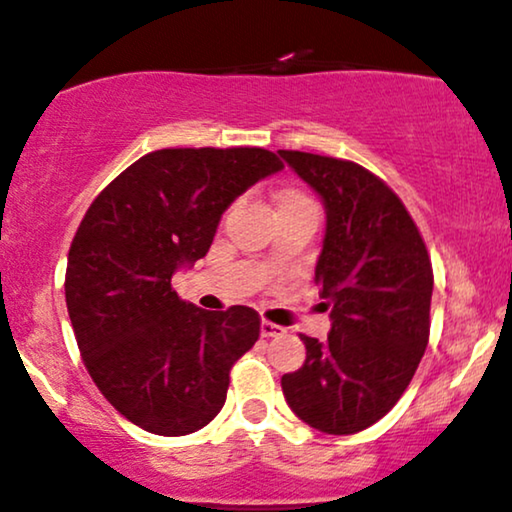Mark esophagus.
<instances>
[{"label":"esophagus","mask_w":512,"mask_h":512,"mask_svg":"<svg viewBox=\"0 0 512 512\" xmlns=\"http://www.w3.org/2000/svg\"><path fill=\"white\" fill-rule=\"evenodd\" d=\"M260 332H262V337H281V334H284V327L274 325V322H267V320H262V327H260Z\"/></svg>","instance_id":"esophagus-1"}]
</instances>
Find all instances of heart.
Returning <instances> with one entry per match:
<instances>
[{
    "mask_svg": "<svg viewBox=\"0 0 512 512\" xmlns=\"http://www.w3.org/2000/svg\"><path fill=\"white\" fill-rule=\"evenodd\" d=\"M279 207H315L313 199L298 190H286L279 195Z\"/></svg>",
    "mask_w": 512,
    "mask_h": 512,
    "instance_id": "heart-1",
    "label": "heart"
}]
</instances>
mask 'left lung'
<instances>
[{"label":"left lung","mask_w":512,"mask_h":512,"mask_svg":"<svg viewBox=\"0 0 512 512\" xmlns=\"http://www.w3.org/2000/svg\"><path fill=\"white\" fill-rule=\"evenodd\" d=\"M279 156L325 204L315 284L332 308L327 342L301 334L305 363L281 378V390L305 424L349 436L383 419L419 368L431 330V257L378 175L332 156Z\"/></svg>","instance_id":"8db88e82"}]
</instances>
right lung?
I'll return each mask as SVG.
<instances>
[{"label":"right lung","instance_id":"obj_1","mask_svg":"<svg viewBox=\"0 0 512 512\" xmlns=\"http://www.w3.org/2000/svg\"><path fill=\"white\" fill-rule=\"evenodd\" d=\"M281 168L257 146L151 151L81 219L64 276L69 320L93 383L134 426L187 436L221 411L260 315L209 313L180 301L170 279L207 255L233 199Z\"/></svg>","mask_w":512,"mask_h":512}]
</instances>
